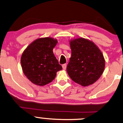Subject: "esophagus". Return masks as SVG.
Here are the masks:
<instances>
[{
    "instance_id": "esophagus-1",
    "label": "esophagus",
    "mask_w": 123,
    "mask_h": 123,
    "mask_svg": "<svg viewBox=\"0 0 123 123\" xmlns=\"http://www.w3.org/2000/svg\"><path fill=\"white\" fill-rule=\"evenodd\" d=\"M62 68H63V70H65L66 69V63H65V64H63L62 65Z\"/></svg>"
}]
</instances>
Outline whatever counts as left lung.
<instances>
[{
    "label": "left lung",
    "instance_id": "8db88e82",
    "mask_svg": "<svg viewBox=\"0 0 123 123\" xmlns=\"http://www.w3.org/2000/svg\"><path fill=\"white\" fill-rule=\"evenodd\" d=\"M72 56L66 70L73 81L82 86L95 83L105 68L104 55L91 41L77 38L70 42Z\"/></svg>",
    "mask_w": 123,
    "mask_h": 123
}]
</instances>
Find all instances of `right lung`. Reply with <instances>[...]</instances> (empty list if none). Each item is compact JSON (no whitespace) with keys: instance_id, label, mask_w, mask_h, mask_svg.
<instances>
[{"instance_id":"right-lung-1","label":"right lung","mask_w":123,"mask_h":123,"mask_svg":"<svg viewBox=\"0 0 123 123\" xmlns=\"http://www.w3.org/2000/svg\"><path fill=\"white\" fill-rule=\"evenodd\" d=\"M57 40L40 38L32 42L22 53L21 63L26 77L33 84L43 86L51 82L58 71L62 69L53 50Z\"/></svg>"}]
</instances>
